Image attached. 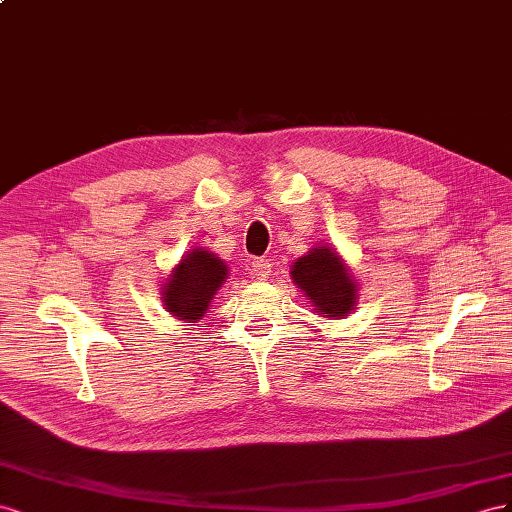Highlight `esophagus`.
<instances>
[{"instance_id":"1","label":"esophagus","mask_w":512,"mask_h":512,"mask_svg":"<svg viewBox=\"0 0 512 512\" xmlns=\"http://www.w3.org/2000/svg\"><path fill=\"white\" fill-rule=\"evenodd\" d=\"M272 272V266L266 259H255L251 261V279L255 281H266Z\"/></svg>"}]
</instances>
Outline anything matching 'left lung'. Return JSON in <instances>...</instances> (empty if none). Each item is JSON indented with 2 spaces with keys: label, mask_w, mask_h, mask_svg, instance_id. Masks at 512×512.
Returning a JSON list of instances; mask_svg holds the SVG:
<instances>
[{
  "label": "left lung",
  "mask_w": 512,
  "mask_h": 512,
  "mask_svg": "<svg viewBox=\"0 0 512 512\" xmlns=\"http://www.w3.org/2000/svg\"><path fill=\"white\" fill-rule=\"evenodd\" d=\"M291 281L311 300L321 317L341 319L354 311L358 285L341 255L332 246L311 248L291 266Z\"/></svg>",
  "instance_id": "left-lung-1"
}]
</instances>
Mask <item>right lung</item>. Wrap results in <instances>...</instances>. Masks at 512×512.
I'll return each instance as SVG.
<instances>
[{
  "label": "right lung",
  "instance_id": "add662e5",
  "mask_svg": "<svg viewBox=\"0 0 512 512\" xmlns=\"http://www.w3.org/2000/svg\"><path fill=\"white\" fill-rule=\"evenodd\" d=\"M227 266L208 248H193L175 266L163 285L165 309L186 324H195L208 311L216 291L227 279Z\"/></svg>",
  "mask_w": 512,
  "mask_h": 512
}]
</instances>
